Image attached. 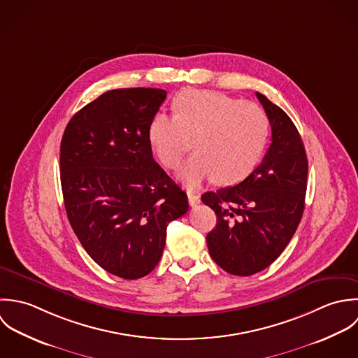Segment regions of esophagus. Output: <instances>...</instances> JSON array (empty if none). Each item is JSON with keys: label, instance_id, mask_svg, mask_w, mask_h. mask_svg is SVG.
<instances>
[{"label": "esophagus", "instance_id": "esophagus-1", "mask_svg": "<svg viewBox=\"0 0 358 358\" xmlns=\"http://www.w3.org/2000/svg\"><path fill=\"white\" fill-rule=\"evenodd\" d=\"M187 195H188V202H189L191 206H196V205L201 203V196L199 195H196V194H194L191 191H188Z\"/></svg>", "mask_w": 358, "mask_h": 358}]
</instances>
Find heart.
<instances>
[{
	"label": "heart",
	"mask_w": 358,
	"mask_h": 358,
	"mask_svg": "<svg viewBox=\"0 0 358 358\" xmlns=\"http://www.w3.org/2000/svg\"><path fill=\"white\" fill-rule=\"evenodd\" d=\"M174 117L157 113L148 140L160 163L174 169L191 149L196 152L178 170L189 188L215 180L220 185L243 181L259 164L270 131L264 110L212 90H185L173 101Z\"/></svg>",
	"instance_id": "b5f03b06"
}]
</instances>
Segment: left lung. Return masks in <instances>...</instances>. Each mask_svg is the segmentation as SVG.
I'll return each mask as SVG.
<instances>
[{
  "mask_svg": "<svg viewBox=\"0 0 358 358\" xmlns=\"http://www.w3.org/2000/svg\"><path fill=\"white\" fill-rule=\"evenodd\" d=\"M271 124V145L263 162L238 185L202 195L217 224L208 236L215 264L248 277L267 268L290 242L304 210L307 156L285 112L256 92Z\"/></svg>",
  "mask_w": 358,
  "mask_h": 358,
  "instance_id": "obj_1",
  "label": "left lung"
}]
</instances>
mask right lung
Instances as JSON below:
<instances>
[{"label": "right lung", "instance_id": "right-lung-1", "mask_svg": "<svg viewBox=\"0 0 358 358\" xmlns=\"http://www.w3.org/2000/svg\"><path fill=\"white\" fill-rule=\"evenodd\" d=\"M166 94L106 91L73 116L61 143L73 231L98 266L123 280L143 278L157 266L169 222L188 212L187 194L153 160L148 140Z\"/></svg>", "mask_w": 358, "mask_h": 358}]
</instances>
